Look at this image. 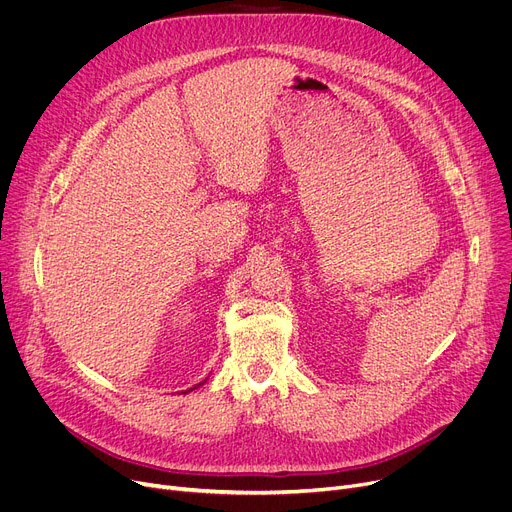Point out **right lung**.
Masks as SVG:
<instances>
[{
	"label": "right lung",
	"instance_id": "right-lung-1",
	"mask_svg": "<svg viewBox=\"0 0 512 512\" xmlns=\"http://www.w3.org/2000/svg\"><path fill=\"white\" fill-rule=\"evenodd\" d=\"M199 386H203V382H201V384H197L195 388H199ZM195 388H191V390H195ZM191 390H186V392H191Z\"/></svg>",
	"mask_w": 512,
	"mask_h": 512
}]
</instances>
